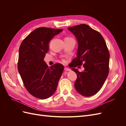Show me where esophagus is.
Masks as SVG:
<instances>
[{
  "mask_svg": "<svg viewBox=\"0 0 126 126\" xmlns=\"http://www.w3.org/2000/svg\"><path fill=\"white\" fill-rule=\"evenodd\" d=\"M64 70L67 71H70L71 70V69H69V68H68V67H65V68H64Z\"/></svg>",
  "mask_w": 126,
  "mask_h": 126,
  "instance_id": "1",
  "label": "esophagus"
}]
</instances>
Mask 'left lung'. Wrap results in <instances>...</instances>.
<instances>
[{"mask_svg":"<svg viewBox=\"0 0 126 126\" xmlns=\"http://www.w3.org/2000/svg\"><path fill=\"white\" fill-rule=\"evenodd\" d=\"M78 42L77 57L70 64L77 75L76 90L83 96L90 97L100 90L109 73L110 54L101 34L86 24L68 28ZM82 65L84 70L80 72Z\"/></svg>","mask_w":126,"mask_h":126,"instance_id":"left-lung-1","label":"left lung"}]
</instances>
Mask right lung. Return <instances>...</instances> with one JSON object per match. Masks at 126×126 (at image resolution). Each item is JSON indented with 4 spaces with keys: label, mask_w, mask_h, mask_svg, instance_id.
Wrapping results in <instances>:
<instances>
[{
    "label": "right lung",
    "mask_w": 126,
    "mask_h": 126,
    "mask_svg": "<svg viewBox=\"0 0 126 126\" xmlns=\"http://www.w3.org/2000/svg\"><path fill=\"white\" fill-rule=\"evenodd\" d=\"M62 31L38 28L25 38L19 49V73L28 92L41 99L48 98L55 93L64 69L62 64L48 67L44 60L50 40Z\"/></svg>",
    "instance_id": "add662e5"
}]
</instances>
